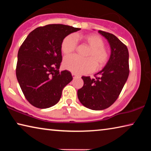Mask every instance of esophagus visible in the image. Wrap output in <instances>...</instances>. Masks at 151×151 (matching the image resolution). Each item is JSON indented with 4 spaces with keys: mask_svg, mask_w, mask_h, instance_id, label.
I'll return each mask as SVG.
<instances>
[{
    "mask_svg": "<svg viewBox=\"0 0 151 151\" xmlns=\"http://www.w3.org/2000/svg\"><path fill=\"white\" fill-rule=\"evenodd\" d=\"M72 76H73V78H76V76H78V75H76V74H75V73H72Z\"/></svg>",
    "mask_w": 151,
    "mask_h": 151,
    "instance_id": "1",
    "label": "esophagus"
}]
</instances>
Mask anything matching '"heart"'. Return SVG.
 Wrapping results in <instances>:
<instances>
[{
	"instance_id": "obj_1",
	"label": "heart",
	"mask_w": 151,
	"mask_h": 151,
	"mask_svg": "<svg viewBox=\"0 0 151 151\" xmlns=\"http://www.w3.org/2000/svg\"><path fill=\"white\" fill-rule=\"evenodd\" d=\"M83 41L91 48L86 57L82 58L76 55L66 57L64 58L63 66L66 70L76 74H87L98 68L103 67L109 59L108 50L104 47L105 43L100 36L88 35L82 38ZM78 42L74 35H68L61 42L60 50L65 55H68L76 50Z\"/></svg>"
}]
</instances>
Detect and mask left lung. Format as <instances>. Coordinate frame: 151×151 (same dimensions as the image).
Returning <instances> with one entry per match:
<instances>
[{"label": "left lung", "instance_id": "8db88e82", "mask_svg": "<svg viewBox=\"0 0 151 151\" xmlns=\"http://www.w3.org/2000/svg\"><path fill=\"white\" fill-rule=\"evenodd\" d=\"M111 48L108 63L94 78L83 76V86L78 89V98L86 108L100 111L109 108L118 99L129 75V50L116 36L99 30Z\"/></svg>", "mask_w": 151, "mask_h": 151}]
</instances>
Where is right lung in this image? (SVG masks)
Here are the masks:
<instances>
[{"label": "right lung", "instance_id": "right-lung-1", "mask_svg": "<svg viewBox=\"0 0 151 151\" xmlns=\"http://www.w3.org/2000/svg\"><path fill=\"white\" fill-rule=\"evenodd\" d=\"M81 29L52 24L29 33L18 52L16 75L27 100L39 109L49 108L59 101L64 87L73 80L70 71H59L61 42Z\"/></svg>", "mask_w": 151, "mask_h": 151}]
</instances>
